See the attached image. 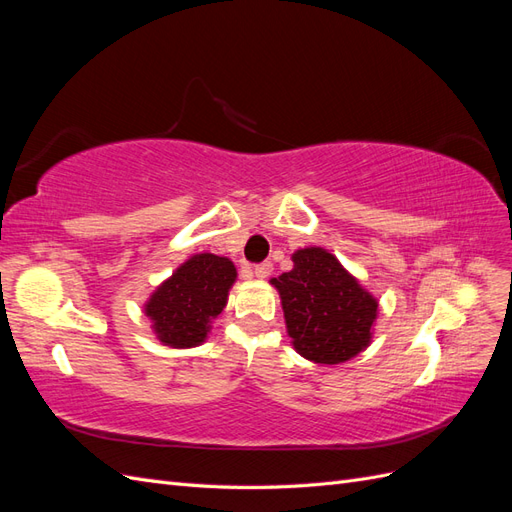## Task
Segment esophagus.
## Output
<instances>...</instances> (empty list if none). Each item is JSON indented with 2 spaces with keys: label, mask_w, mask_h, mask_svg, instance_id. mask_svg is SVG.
<instances>
[{
  "label": "esophagus",
  "mask_w": 512,
  "mask_h": 512,
  "mask_svg": "<svg viewBox=\"0 0 512 512\" xmlns=\"http://www.w3.org/2000/svg\"><path fill=\"white\" fill-rule=\"evenodd\" d=\"M271 271H273V265H271L269 260L260 262V265H256V267H254V275L258 277V280H265V277H269V275H271Z\"/></svg>",
  "instance_id": "esophagus-1"
}]
</instances>
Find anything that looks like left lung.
Segmentation results:
<instances>
[{"label": "left lung", "instance_id": "left-lung-1", "mask_svg": "<svg viewBox=\"0 0 512 512\" xmlns=\"http://www.w3.org/2000/svg\"><path fill=\"white\" fill-rule=\"evenodd\" d=\"M294 267L271 284L280 292L292 346L307 361L339 365L371 344L378 301L322 247L292 254Z\"/></svg>", "mask_w": 512, "mask_h": 512}]
</instances>
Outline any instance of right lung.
Wrapping results in <instances>:
<instances>
[{"instance_id":"1","label":"right lung","mask_w":512,"mask_h":512,"mask_svg":"<svg viewBox=\"0 0 512 512\" xmlns=\"http://www.w3.org/2000/svg\"><path fill=\"white\" fill-rule=\"evenodd\" d=\"M235 280L237 269L224 256L196 254L185 260L145 303L156 337L170 348L203 344L211 320L224 312Z\"/></svg>"}]
</instances>
